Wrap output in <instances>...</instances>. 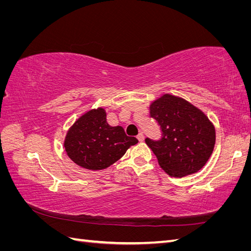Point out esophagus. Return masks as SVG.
Segmentation results:
<instances>
[{
    "label": "esophagus",
    "mask_w": 251,
    "mask_h": 251,
    "mask_svg": "<svg viewBox=\"0 0 251 251\" xmlns=\"http://www.w3.org/2000/svg\"><path fill=\"white\" fill-rule=\"evenodd\" d=\"M137 139H138V141H139V142H142V141L144 140V136H143V134H141V133H140V134H138V135H137Z\"/></svg>",
    "instance_id": "esophagus-1"
}]
</instances>
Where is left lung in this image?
<instances>
[{"instance_id":"left-lung-1","label":"left lung","mask_w":251,"mask_h":251,"mask_svg":"<svg viewBox=\"0 0 251 251\" xmlns=\"http://www.w3.org/2000/svg\"><path fill=\"white\" fill-rule=\"evenodd\" d=\"M150 116L160 126L162 137L146 138L158 163L172 177L197 173L214 151L216 131L208 117L183 98L164 94L150 105Z\"/></svg>"}]
</instances>
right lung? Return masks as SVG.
Segmentation results:
<instances>
[{"label": "right lung", "instance_id": "add662e5", "mask_svg": "<svg viewBox=\"0 0 251 251\" xmlns=\"http://www.w3.org/2000/svg\"><path fill=\"white\" fill-rule=\"evenodd\" d=\"M138 142L121 126H111L102 108L83 114L68 131L65 150L72 161L87 170H103L123 157Z\"/></svg>", "mask_w": 251, "mask_h": 251}]
</instances>
